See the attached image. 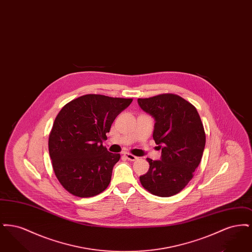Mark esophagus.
I'll return each mask as SVG.
<instances>
[{"instance_id":"obj_1","label":"esophagus","mask_w":252,"mask_h":252,"mask_svg":"<svg viewBox=\"0 0 252 252\" xmlns=\"http://www.w3.org/2000/svg\"><path fill=\"white\" fill-rule=\"evenodd\" d=\"M125 157H126L128 160H130V161H134V160L138 159V157L134 156V155H132L130 153H126Z\"/></svg>"}]
</instances>
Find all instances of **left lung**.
Instances as JSON below:
<instances>
[{
    "label": "left lung",
    "mask_w": 252,
    "mask_h": 252,
    "mask_svg": "<svg viewBox=\"0 0 252 252\" xmlns=\"http://www.w3.org/2000/svg\"><path fill=\"white\" fill-rule=\"evenodd\" d=\"M138 103L155 118L153 139L161 148L160 160L146 158L150 166L140 181L154 195L172 196L184 189L201 161L203 124L194 106L174 94L139 98Z\"/></svg>",
    "instance_id": "obj_1"
}]
</instances>
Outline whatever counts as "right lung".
Returning <instances> with one entry per match:
<instances>
[{
  "instance_id": "obj_1",
  "label": "right lung",
  "mask_w": 252,
  "mask_h": 252,
  "mask_svg": "<svg viewBox=\"0 0 252 252\" xmlns=\"http://www.w3.org/2000/svg\"><path fill=\"white\" fill-rule=\"evenodd\" d=\"M132 98L86 94L67 103L49 134V154L57 179L66 191L91 197L105 191L120 154L108 152L103 141Z\"/></svg>"
}]
</instances>
